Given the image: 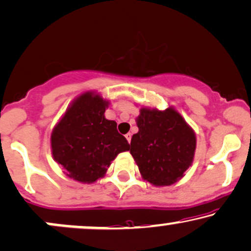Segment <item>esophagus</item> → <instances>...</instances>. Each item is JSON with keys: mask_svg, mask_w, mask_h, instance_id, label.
<instances>
[{"mask_svg": "<svg viewBox=\"0 0 251 251\" xmlns=\"http://www.w3.org/2000/svg\"><path fill=\"white\" fill-rule=\"evenodd\" d=\"M126 141H128V142L130 143V141H131V134H130V132L126 134Z\"/></svg>", "mask_w": 251, "mask_h": 251, "instance_id": "esophagus-1", "label": "esophagus"}]
</instances>
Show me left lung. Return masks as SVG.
Returning <instances> with one entry per match:
<instances>
[{"mask_svg":"<svg viewBox=\"0 0 251 251\" xmlns=\"http://www.w3.org/2000/svg\"><path fill=\"white\" fill-rule=\"evenodd\" d=\"M136 125L138 132L131 137L130 154L142 178L155 187L179 181L195 156L194 129L174 107H142Z\"/></svg>","mask_w":251,"mask_h":251,"instance_id":"1","label":"left lung"}]
</instances>
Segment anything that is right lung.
Returning a JSON list of instances; mask_svg holds the SVG:
<instances>
[{"label": "right lung", "mask_w": 251, "mask_h": 251, "mask_svg": "<svg viewBox=\"0 0 251 251\" xmlns=\"http://www.w3.org/2000/svg\"><path fill=\"white\" fill-rule=\"evenodd\" d=\"M109 104L97 91H84L74 99L52 128V158L68 177L95 183L120 152L129 150L126 138L117 131V123L105 119Z\"/></svg>", "instance_id": "1"}]
</instances>
